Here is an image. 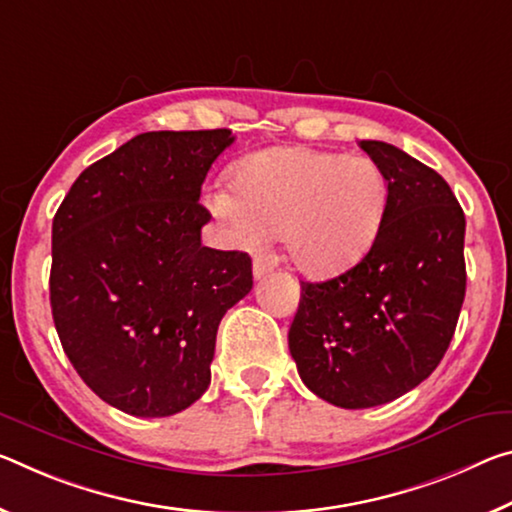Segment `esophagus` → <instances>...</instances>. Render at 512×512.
Instances as JSON below:
<instances>
[{
	"instance_id": "obj_1",
	"label": "esophagus",
	"mask_w": 512,
	"mask_h": 512,
	"mask_svg": "<svg viewBox=\"0 0 512 512\" xmlns=\"http://www.w3.org/2000/svg\"><path fill=\"white\" fill-rule=\"evenodd\" d=\"M275 264H278V259H275L273 255L259 253V255H255V259H253V275H255L257 280H262L264 275H269V273L275 269Z\"/></svg>"
}]
</instances>
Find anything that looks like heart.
I'll list each match as a JSON object with an SVG mask.
<instances>
[{
    "instance_id": "heart-1",
    "label": "heart",
    "mask_w": 512,
    "mask_h": 512,
    "mask_svg": "<svg viewBox=\"0 0 512 512\" xmlns=\"http://www.w3.org/2000/svg\"><path fill=\"white\" fill-rule=\"evenodd\" d=\"M234 186H216L207 196L232 241L257 246L282 232L289 262L310 278L342 273L369 253L389 196L373 159L303 145L250 154L234 170Z\"/></svg>"
}]
</instances>
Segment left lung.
<instances>
[{
    "mask_svg": "<svg viewBox=\"0 0 512 512\" xmlns=\"http://www.w3.org/2000/svg\"><path fill=\"white\" fill-rule=\"evenodd\" d=\"M389 186L360 264L300 282L289 351L300 380L337 408L399 399L444 358L465 300V214L451 186L394 145L360 141Z\"/></svg>",
    "mask_w": 512,
    "mask_h": 512,
    "instance_id": "1",
    "label": "left lung"
}]
</instances>
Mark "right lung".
Segmentation results:
<instances>
[{"label":"right lung","instance_id":"1","mask_svg":"<svg viewBox=\"0 0 512 512\" xmlns=\"http://www.w3.org/2000/svg\"><path fill=\"white\" fill-rule=\"evenodd\" d=\"M230 129L145 132L95 161L52 223L50 303L81 380L134 417H168L212 380L223 314L253 289L239 250L202 246L200 189Z\"/></svg>","mask_w":512,"mask_h":512}]
</instances>
